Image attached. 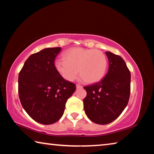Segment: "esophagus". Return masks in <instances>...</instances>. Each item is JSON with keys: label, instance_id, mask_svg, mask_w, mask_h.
Masks as SVG:
<instances>
[{"label": "esophagus", "instance_id": "obj_1", "mask_svg": "<svg viewBox=\"0 0 154 154\" xmlns=\"http://www.w3.org/2000/svg\"><path fill=\"white\" fill-rule=\"evenodd\" d=\"M76 88H77V89H82V88H83V86L82 85H76Z\"/></svg>", "mask_w": 154, "mask_h": 154}]
</instances>
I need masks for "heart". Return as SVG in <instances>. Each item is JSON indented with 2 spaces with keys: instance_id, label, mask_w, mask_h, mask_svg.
<instances>
[{
  "instance_id": "b5f03b06",
  "label": "heart",
  "mask_w": 154,
  "mask_h": 154,
  "mask_svg": "<svg viewBox=\"0 0 154 154\" xmlns=\"http://www.w3.org/2000/svg\"><path fill=\"white\" fill-rule=\"evenodd\" d=\"M64 59L55 62V67L61 76L69 82L79 75L85 82L94 83L100 82L105 76L108 61L105 54L98 49L74 48L67 50Z\"/></svg>"
}]
</instances>
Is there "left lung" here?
<instances>
[{
	"label": "left lung",
	"instance_id": "obj_1",
	"mask_svg": "<svg viewBox=\"0 0 154 154\" xmlns=\"http://www.w3.org/2000/svg\"><path fill=\"white\" fill-rule=\"evenodd\" d=\"M109 70L100 82L83 87L87 95L83 99L85 114L98 124H107L116 119L128 103L130 72L123 58L106 51Z\"/></svg>",
	"mask_w": 154,
	"mask_h": 154
}]
</instances>
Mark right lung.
I'll return each mask as SVG.
<instances>
[{
    "label": "right lung",
    "instance_id": "1",
    "mask_svg": "<svg viewBox=\"0 0 154 154\" xmlns=\"http://www.w3.org/2000/svg\"><path fill=\"white\" fill-rule=\"evenodd\" d=\"M61 48H46L30 56L18 77L21 104L31 118L48 125L64 113L68 99L76 90L75 83L65 80L54 64Z\"/></svg>",
    "mask_w": 154,
    "mask_h": 154
}]
</instances>
